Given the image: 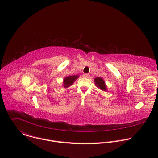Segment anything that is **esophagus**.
I'll use <instances>...</instances> for the list:
<instances>
[{
  "label": "esophagus",
  "mask_w": 158,
  "mask_h": 158,
  "mask_svg": "<svg viewBox=\"0 0 158 158\" xmlns=\"http://www.w3.org/2000/svg\"><path fill=\"white\" fill-rule=\"evenodd\" d=\"M83 77L85 78H88L89 77V74H84Z\"/></svg>",
  "instance_id": "obj_1"
}]
</instances>
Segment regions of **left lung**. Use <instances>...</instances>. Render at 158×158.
Returning a JSON list of instances; mask_svg holds the SVG:
<instances>
[{"mask_svg":"<svg viewBox=\"0 0 158 158\" xmlns=\"http://www.w3.org/2000/svg\"><path fill=\"white\" fill-rule=\"evenodd\" d=\"M94 82H95V85H97L99 88H100L101 90L103 91H107V88H106V85L105 84V82L104 81L103 79H102L101 77H96L94 79Z\"/></svg>","mask_w":158,"mask_h":158,"instance_id":"8db88e82","label":"left lung"}]
</instances>
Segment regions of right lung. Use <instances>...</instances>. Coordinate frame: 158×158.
Segmentation results:
<instances>
[{"mask_svg": "<svg viewBox=\"0 0 158 158\" xmlns=\"http://www.w3.org/2000/svg\"><path fill=\"white\" fill-rule=\"evenodd\" d=\"M79 77L78 75H74V76H69L65 77L64 79L63 84H64V87L65 88L69 87L70 85H71Z\"/></svg>", "mask_w": 158, "mask_h": 158, "instance_id": "obj_1", "label": "right lung"}]
</instances>
